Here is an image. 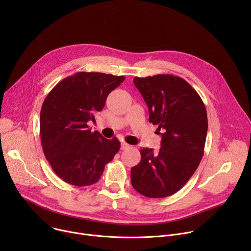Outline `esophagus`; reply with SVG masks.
<instances>
[{
    "mask_svg": "<svg viewBox=\"0 0 251 251\" xmlns=\"http://www.w3.org/2000/svg\"><path fill=\"white\" fill-rule=\"evenodd\" d=\"M131 146L129 145V144H127L126 142H122L121 143V150H126V149H128V148H130Z\"/></svg>",
    "mask_w": 251,
    "mask_h": 251,
    "instance_id": "obj_1",
    "label": "esophagus"
}]
</instances>
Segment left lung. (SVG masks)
I'll return each mask as SVG.
<instances>
[{"label":"left lung","mask_w":251,"mask_h":251,"mask_svg":"<svg viewBox=\"0 0 251 251\" xmlns=\"http://www.w3.org/2000/svg\"><path fill=\"white\" fill-rule=\"evenodd\" d=\"M133 81L148 106L149 121L158 125L162 142L158 151H140L141 161L131 169V183L147 198H166L187 184L203 156L205 106L198 92L178 76L158 75Z\"/></svg>","instance_id":"8db88e82"}]
</instances>
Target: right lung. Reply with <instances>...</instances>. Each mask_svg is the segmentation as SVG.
I'll return each instance as SVG.
<instances>
[{"label": "right lung", "mask_w": 251, "mask_h": 251, "mask_svg": "<svg viewBox=\"0 0 251 251\" xmlns=\"http://www.w3.org/2000/svg\"><path fill=\"white\" fill-rule=\"evenodd\" d=\"M124 76L77 73L58 82L46 97L40 119L44 154L54 173L77 187L99 181L104 167L120 149L116 137L91 132L88 122L101 111L108 94Z\"/></svg>", "instance_id": "add662e5"}]
</instances>
